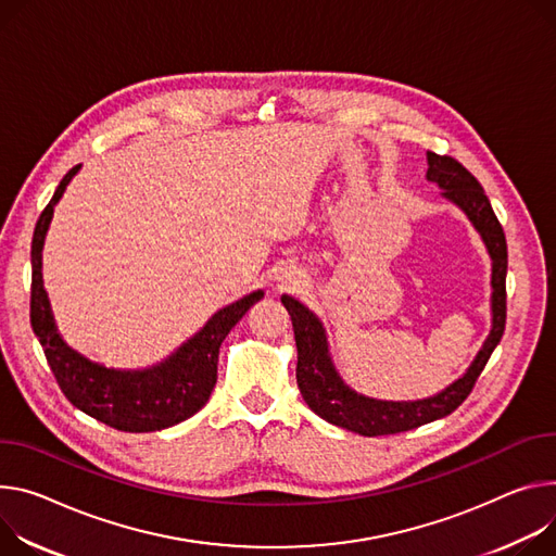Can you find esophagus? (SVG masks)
Masks as SVG:
<instances>
[{"instance_id": "obj_1", "label": "esophagus", "mask_w": 556, "mask_h": 556, "mask_svg": "<svg viewBox=\"0 0 556 556\" xmlns=\"http://www.w3.org/2000/svg\"><path fill=\"white\" fill-rule=\"evenodd\" d=\"M299 286H304V279H301L299 275H286V281H283V290H296Z\"/></svg>"}]
</instances>
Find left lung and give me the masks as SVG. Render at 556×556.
<instances>
[{
    "instance_id": "1",
    "label": "left lung",
    "mask_w": 556,
    "mask_h": 556,
    "mask_svg": "<svg viewBox=\"0 0 556 556\" xmlns=\"http://www.w3.org/2000/svg\"><path fill=\"white\" fill-rule=\"evenodd\" d=\"M428 179L443 188V197L454 201L481 232L488 252L492 257V330L483 343L475 364L468 372L454 381L450 388L437 396L396 403L377 401L350 390L337 375L330 357L326 332L319 319L296 299L283 294L281 304L286 306L294 341H296V383L304 394L308 408L332 426L357 432L362 437H383L415 430L434 419L447 417L457 410L472 392L479 375L483 372L492 350L506 330V273H508V243L503 228L490 206L477 177L454 157L437 155L428 150Z\"/></svg>"
}]
</instances>
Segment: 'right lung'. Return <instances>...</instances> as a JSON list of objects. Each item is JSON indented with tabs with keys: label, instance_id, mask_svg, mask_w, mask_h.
<instances>
[{
	"label": "right lung",
	"instance_id": "add662e5",
	"mask_svg": "<svg viewBox=\"0 0 556 556\" xmlns=\"http://www.w3.org/2000/svg\"><path fill=\"white\" fill-rule=\"evenodd\" d=\"M79 170L73 166L60 181L53 199L41 211L33 245V281H30V326L39 337L46 362L53 370L62 392L75 408L122 432H155L186 421L206 406L217 383L219 345L235 324L264 296L252 292L232 306L219 311L170 359L143 372H119L90 364L71 350L58 334L53 315L41 286V245L53 208L64 194L68 181Z\"/></svg>",
	"mask_w": 556,
	"mask_h": 556
}]
</instances>
